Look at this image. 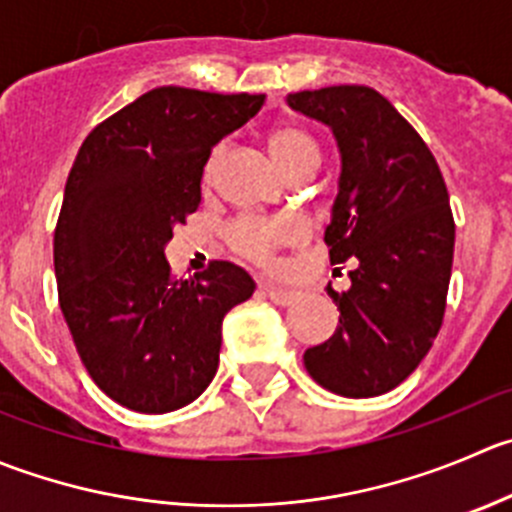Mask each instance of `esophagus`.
I'll return each instance as SVG.
<instances>
[{
  "mask_svg": "<svg viewBox=\"0 0 512 512\" xmlns=\"http://www.w3.org/2000/svg\"><path fill=\"white\" fill-rule=\"evenodd\" d=\"M265 292H267V297H270V300L275 302V305H280V307L295 305L297 297H300V292L282 290V287H275V285H265Z\"/></svg>",
  "mask_w": 512,
  "mask_h": 512,
  "instance_id": "34e87169",
  "label": "esophagus"
}]
</instances>
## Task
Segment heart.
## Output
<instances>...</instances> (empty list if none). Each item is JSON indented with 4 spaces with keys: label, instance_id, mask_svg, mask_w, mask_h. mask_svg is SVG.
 I'll use <instances>...</instances> for the list:
<instances>
[{
    "label": "heart",
    "instance_id": "1",
    "mask_svg": "<svg viewBox=\"0 0 512 512\" xmlns=\"http://www.w3.org/2000/svg\"><path fill=\"white\" fill-rule=\"evenodd\" d=\"M267 150L275 165L285 172L287 177L297 175L302 170L315 172L320 162V150L317 142L307 135L305 130L295 124H275L267 135ZM220 152L210 157L207 162V177L215 172ZM307 237V230L297 220H262V217H240L235 225L227 230V242L237 255L247 257L260 265H272L275 255L285 247L300 245Z\"/></svg>",
    "mask_w": 512,
    "mask_h": 512
}]
</instances>
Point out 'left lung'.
Here are the masks:
<instances>
[{"instance_id": "1", "label": "left lung", "mask_w": 512, "mask_h": 512, "mask_svg": "<svg viewBox=\"0 0 512 512\" xmlns=\"http://www.w3.org/2000/svg\"><path fill=\"white\" fill-rule=\"evenodd\" d=\"M287 104L327 124L340 180L325 230L330 262L352 260L330 340L307 347L312 380L342 398L390 393L438 337L453 270L455 222L440 167L413 124L372 87L305 89Z\"/></svg>"}]
</instances>
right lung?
<instances>
[{
    "instance_id": "add662e5",
    "label": "right lung",
    "mask_w": 512,
    "mask_h": 512,
    "mask_svg": "<svg viewBox=\"0 0 512 512\" xmlns=\"http://www.w3.org/2000/svg\"><path fill=\"white\" fill-rule=\"evenodd\" d=\"M262 102L157 87L79 147L54 230L59 307L89 377L124 408L160 415L200 398L220 362L222 320L255 292L222 260L175 280L165 245L200 207L212 147Z\"/></svg>"
}]
</instances>
